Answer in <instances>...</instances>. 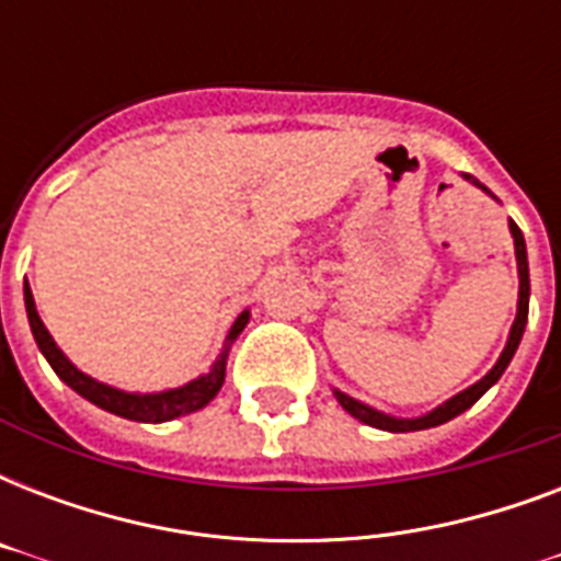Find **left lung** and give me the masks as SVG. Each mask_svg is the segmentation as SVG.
Returning <instances> with one entry per match:
<instances>
[{
	"mask_svg": "<svg viewBox=\"0 0 561 561\" xmlns=\"http://www.w3.org/2000/svg\"><path fill=\"white\" fill-rule=\"evenodd\" d=\"M462 178L469 180V183H474L478 188H483L489 197H495V194L489 192L483 183H478V180L471 178V174H462ZM510 232H513L515 262H518V311H515L513 329H510V337H506V346H504V352H501V358L495 360V367L489 369V373L483 375L480 381H474L471 387H466V390H460L448 401H443L439 408L427 410V413H422V416H413V419L390 416V413H383V410H375V408H369V404H364V401L346 396V392L334 390V399L341 401V408L346 410L350 416H355L358 422H364V425H369V427H378V431H390V434L425 431V427H436V425H443V422H451L454 416H460L462 410H469L471 404H474V401H478L480 396L489 390V387H492V383H497V378H501V375H504V369L510 367V360H513L515 350H518V343H522L524 325H527V311H530V267H527V244H524L522 229H518V224H515V220H510Z\"/></svg>",
	"mask_w": 561,
	"mask_h": 561,
	"instance_id": "1",
	"label": "left lung"
}]
</instances>
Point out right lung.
<instances>
[{
	"label": "right lung",
	"mask_w": 561,
	"mask_h": 561,
	"mask_svg": "<svg viewBox=\"0 0 561 561\" xmlns=\"http://www.w3.org/2000/svg\"><path fill=\"white\" fill-rule=\"evenodd\" d=\"M22 294H25V311H28L31 334H34V341H37L43 358L51 364L57 378L64 383H69L78 396L92 401L95 408L107 410V413H116V416L122 419H134V422H153V425H157V422H171V419L186 416V413L206 408V404L218 396V390L224 387V378H227L229 346L236 343L238 334L244 332V325L250 323V308H247V311H241V314L236 317V323H232V329H229L227 334V343H224V352L215 358L209 373L197 375L194 381L183 383V387H171V390L162 392H127L118 390V387H110V383L104 381H95L92 375L81 373V369L75 367L72 360L64 355V350L57 346L55 337L48 334L43 320H39L28 279L22 285Z\"/></svg>",
	"instance_id": "1"
}]
</instances>
